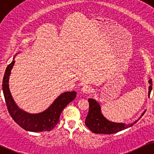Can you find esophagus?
<instances>
[{
  "label": "esophagus",
  "mask_w": 154,
  "mask_h": 154,
  "mask_svg": "<svg viewBox=\"0 0 154 154\" xmlns=\"http://www.w3.org/2000/svg\"><path fill=\"white\" fill-rule=\"evenodd\" d=\"M81 91H82V93L87 94L90 93V92H91L92 89H91V87H90V86L85 85V86H83L82 87Z\"/></svg>",
  "instance_id": "obj_1"
}]
</instances>
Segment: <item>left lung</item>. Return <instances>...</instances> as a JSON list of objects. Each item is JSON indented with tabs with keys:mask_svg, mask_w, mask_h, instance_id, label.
Returning a JSON list of instances; mask_svg holds the SVG:
<instances>
[{
	"mask_svg": "<svg viewBox=\"0 0 154 154\" xmlns=\"http://www.w3.org/2000/svg\"><path fill=\"white\" fill-rule=\"evenodd\" d=\"M149 83L150 84V86L149 87V96L151 89H152V80L150 79L149 81ZM88 101H89V109L85 120V125L92 132L95 133V134H110L125 130V129L130 128L133 125L136 123L146 112V110H144L138 120H135L132 124L114 122L108 120L102 114L101 106H100V104L98 101H96L95 99H93V98H89Z\"/></svg>",
	"mask_w": 154,
	"mask_h": 154,
	"instance_id": "1",
	"label": "left lung"
}]
</instances>
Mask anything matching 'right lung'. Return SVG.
Wrapping results in <instances>:
<instances>
[{
    "label": "right lung",
    "mask_w": 154,
    "mask_h": 154,
    "mask_svg": "<svg viewBox=\"0 0 154 154\" xmlns=\"http://www.w3.org/2000/svg\"><path fill=\"white\" fill-rule=\"evenodd\" d=\"M14 59L5 69L2 85L8 112L16 123L24 130L34 132L51 131L59 122L60 116L65 106L75 99L77 92L66 91L61 94L46 110L39 113L24 111L15 103L9 89L10 72L15 62Z\"/></svg>",
    "instance_id": "1"
}]
</instances>
